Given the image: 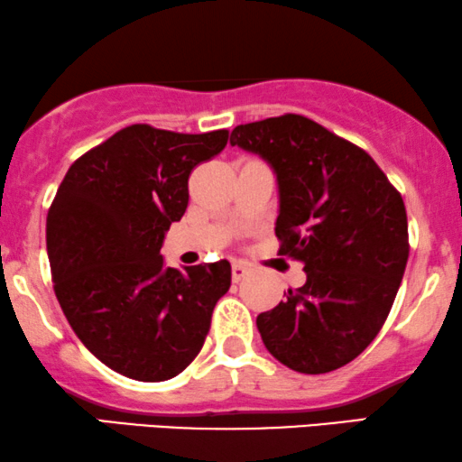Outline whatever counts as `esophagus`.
Segmentation results:
<instances>
[{
    "label": "esophagus",
    "instance_id": "esophagus-1",
    "mask_svg": "<svg viewBox=\"0 0 462 462\" xmlns=\"http://www.w3.org/2000/svg\"><path fill=\"white\" fill-rule=\"evenodd\" d=\"M247 268H245L243 264H238V262H236V264H232V282H235V283H238V282H241V279H245V277H247Z\"/></svg>",
    "mask_w": 462,
    "mask_h": 462
}]
</instances>
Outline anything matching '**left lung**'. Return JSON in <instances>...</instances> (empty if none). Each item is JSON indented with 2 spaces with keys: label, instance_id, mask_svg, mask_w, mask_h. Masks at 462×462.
Masks as SVG:
<instances>
[{
  "label": "left lung",
  "instance_id": "8db88e82",
  "mask_svg": "<svg viewBox=\"0 0 462 462\" xmlns=\"http://www.w3.org/2000/svg\"><path fill=\"white\" fill-rule=\"evenodd\" d=\"M230 144L271 163L279 254L307 273L258 315L262 341L291 371H335L369 347L393 309L410 258L402 198L366 151L302 115L236 125Z\"/></svg>",
  "mask_w": 462,
  "mask_h": 462
}]
</instances>
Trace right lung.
Here are the masks:
<instances>
[{"instance_id":"add662e5","label":"right lung","mask_w":462,"mask_h":462,"mask_svg":"<svg viewBox=\"0 0 462 462\" xmlns=\"http://www.w3.org/2000/svg\"><path fill=\"white\" fill-rule=\"evenodd\" d=\"M227 130L179 134L136 124L80 155L46 217L52 288L76 337L108 369L166 382L189 366L230 290V262L163 266L188 179L224 151Z\"/></svg>"}]
</instances>
